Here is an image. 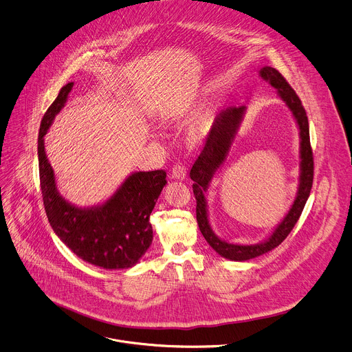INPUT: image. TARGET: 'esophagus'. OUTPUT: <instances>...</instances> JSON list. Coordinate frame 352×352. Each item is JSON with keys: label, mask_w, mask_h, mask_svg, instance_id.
I'll return each mask as SVG.
<instances>
[{"label": "esophagus", "mask_w": 352, "mask_h": 352, "mask_svg": "<svg viewBox=\"0 0 352 352\" xmlns=\"http://www.w3.org/2000/svg\"><path fill=\"white\" fill-rule=\"evenodd\" d=\"M171 175L174 179H178V181H185L186 179V168L181 164H175L173 167V171H171Z\"/></svg>", "instance_id": "1"}]
</instances>
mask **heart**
Masks as SVG:
<instances>
[{
  "instance_id": "1",
  "label": "heart",
  "mask_w": 352,
  "mask_h": 352,
  "mask_svg": "<svg viewBox=\"0 0 352 352\" xmlns=\"http://www.w3.org/2000/svg\"><path fill=\"white\" fill-rule=\"evenodd\" d=\"M214 126V115L212 112H206L203 113L197 122L193 124V127L190 129L189 134H188V141L190 145H199L201 142H204Z\"/></svg>"
}]
</instances>
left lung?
I'll return each mask as SVG.
<instances>
[{
	"instance_id": "left-lung-1",
	"label": "left lung",
	"mask_w": 352,
	"mask_h": 352,
	"mask_svg": "<svg viewBox=\"0 0 352 352\" xmlns=\"http://www.w3.org/2000/svg\"><path fill=\"white\" fill-rule=\"evenodd\" d=\"M259 76L277 90V96L285 102L299 129V184L295 200L287 215L263 241H259L256 244H234L225 241L215 234L210 223L207 192L211 186L214 177L222 170L229 157V152L236 141V137L247 113L245 105L239 108L229 107L217 115L206 146L190 170V178L195 182L193 195L197 203L196 218L199 229L204 236L206 241L211 245V248L217 251V254L233 262H245L278 247L296 225L313 186L314 160L310 145L309 119L302 105V101L295 90L285 80V78L276 68L265 65L259 69Z\"/></svg>"
}]
</instances>
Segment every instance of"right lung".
Masks as SVG:
<instances>
[{"label": "right lung", "mask_w": 352, "mask_h": 352, "mask_svg": "<svg viewBox=\"0 0 352 352\" xmlns=\"http://www.w3.org/2000/svg\"><path fill=\"white\" fill-rule=\"evenodd\" d=\"M74 82L64 85L45 112L38 135L39 179L47 221L56 236L82 261L107 269H129L153 240L149 217L167 185L166 171H135L105 201L78 207L65 200L45 152V135L64 108Z\"/></svg>", "instance_id": "add662e5"}]
</instances>
